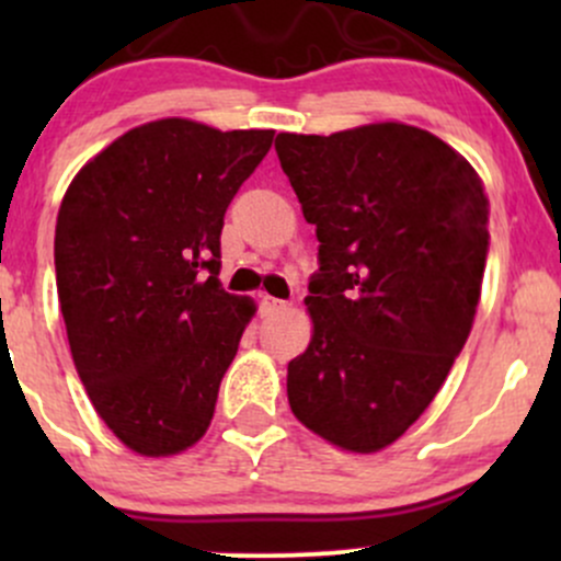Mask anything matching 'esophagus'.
I'll list each match as a JSON object with an SVG mask.
<instances>
[{"label": "esophagus", "mask_w": 561, "mask_h": 561, "mask_svg": "<svg viewBox=\"0 0 561 561\" xmlns=\"http://www.w3.org/2000/svg\"><path fill=\"white\" fill-rule=\"evenodd\" d=\"M285 308H287V300L272 298V295H263V298H261V311H263V317H274V313L285 311Z\"/></svg>", "instance_id": "esophagus-1"}]
</instances>
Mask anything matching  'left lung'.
I'll return each mask as SVG.
<instances>
[{
    "instance_id": "1",
    "label": "left lung",
    "mask_w": 561,
    "mask_h": 561,
    "mask_svg": "<svg viewBox=\"0 0 561 561\" xmlns=\"http://www.w3.org/2000/svg\"><path fill=\"white\" fill-rule=\"evenodd\" d=\"M274 147L319 237L313 337L287 364L289 409L371 454L420 420L467 343L491 244L485 190L416 126L279 134Z\"/></svg>"
}]
</instances>
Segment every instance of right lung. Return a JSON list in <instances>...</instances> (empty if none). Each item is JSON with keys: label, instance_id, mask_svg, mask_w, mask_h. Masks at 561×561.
<instances>
[{"label": "right lung", "instance_id": "obj_1", "mask_svg": "<svg viewBox=\"0 0 561 561\" xmlns=\"http://www.w3.org/2000/svg\"><path fill=\"white\" fill-rule=\"evenodd\" d=\"M274 131L131 128L79 171L55 229L70 353L96 414L141 456L205 435L255 306L218 282L229 203Z\"/></svg>", "mask_w": 561, "mask_h": 561}]
</instances>
